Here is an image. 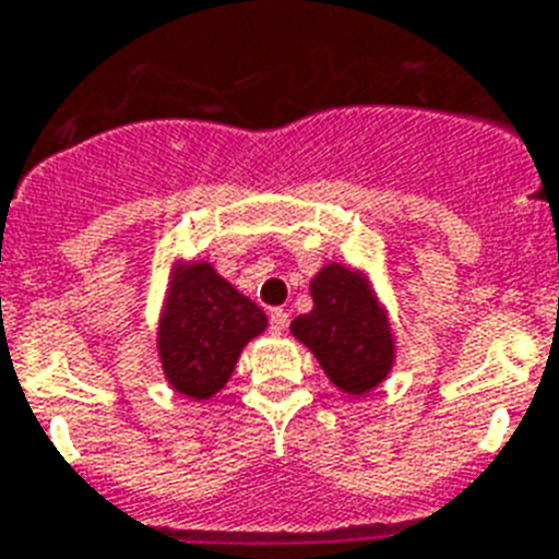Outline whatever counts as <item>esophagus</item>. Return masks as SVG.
<instances>
[{
    "mask_svg": "<svg viewBox=\"0 0 559 559\" xmlns=\"http://www.w3.org/2000/svg\"><path fill=\"white\" fill-rule=\"evenodd\" d=\"M286 325H289V314L284 309H270V331L273 334H284Z\"/></svg>",
    "mask_w": 559,
    "mask_h": 559,
    "instance_id": "esophagus-1",
    "label": "esophagus"
}]
</instances>
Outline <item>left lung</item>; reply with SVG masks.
<instances>
[{"label":"left lung","instance_id":"obj_1","mask_svg":"<svg viewBox=\"0 0 559 559\" xmlns=\"http://www.w3.org/2000/svg\"><path fill=\"white\" fill-rule=\"evenodd\" d=\"M311 298L314 309L292 320V334L342 392L365 395L379 386L390 373L395 345L367 281L342 264H329L311 281Z\"/></svg>","mask_w":559,"mask_h":559}]
</instances>
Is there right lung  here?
I'll return each instance as SVG.
<instances>
[{
    "label": "right lung",
    "instance_id": "add662e5",
    "mask_svg": "<svg viewBox=\"0 0 559 559\" xmlns=\"http://www.w3.org/2000/svg\"><path fill=\"white\" fill-rule=\"evenodd\" d=\"M267 329V314L236 292L211 264H189L175 275L158 325L160 365L169 384L205 401L225 386L253 336Z\"/></svg>",
    "mask_w": 559,
    "mask_h": 559
}]
</instances>
